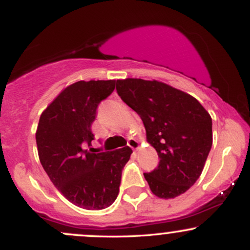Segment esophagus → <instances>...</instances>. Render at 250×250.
Returning <instances> with one entry per match:
<instances>
[{
	"mask_svg": "<svg viewBox=\"0 0 250 250\" xmlns=\"http://www.w3.org/2000/svg\"><path fill=\"white\" fill-rule=\"evenodd\" d=\"M128 146L131 149H134V150L139 149V142H137L135 139H131V137H130V139H128Z\"/></svg>",
	"mask_w": 250,
	"mask_h": 250,
	"instance_id": "esophagus-1",
	"label": "esophagus"
}]
</instances>
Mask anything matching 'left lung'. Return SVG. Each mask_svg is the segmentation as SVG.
<instances>
[{
  "instance_id": "left-lung-1",
  "label": "left lung",
  "mask_w": 250,
  "mask_h": 250,
  "mask_svg": "<svg viewBox=\"0 0 250 250\" xmlns=\"http://www.w3.org/2000/svg\"><path fill=\"white\" fill-rule=\"evenodd\" d=\"M116 90L141 117L159 155L157 168L143 174L151 191L161 199L186 193L200 177L213 145L208 111L193 96L162 82L117 80Z\"/></svg>"
}]
</instances>
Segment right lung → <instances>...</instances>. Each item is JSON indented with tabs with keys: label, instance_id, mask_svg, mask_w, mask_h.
Wrapping results in <instances>:
<instances>
[{
	"label": "right lung",
	"instance_id": "obj_1",
	"mask_svg": "<svg viewBox=\"0 0 250 250\" xmlns=\"http://www.w3.org/2000/svg\"><path fill=\"white\" fill-rule=\"evenodd\" d=\"M115 89V81H79L65 88L40 117L36 131L43 169L61 194L77 207L100 210L119 195L122 170L133 153L85 150L94 140L97 107Z\"/></svg>",
	"mask_w": 250,
	"mask_h": 250
}]
</instances>
